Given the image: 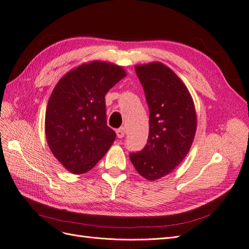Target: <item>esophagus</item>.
Returning <instances> with one entry per match:
<instances>
[{
  "instance_id": "1",
  "label": "esophagus",
  "mask_w": 249,
  "mask_h": 249,
  "mask_svg": "<svg viewBox=\"0 0 249 249\" xmlns=\"http://www.w3.org/2000/svg\"><path fill=\"white\" fill-rule=\"evenodd\" d=\"M124 134H125L124 127H121V128H118V130H116V135H117V137H118L119 139L124 138Z\"/></svg>"
}]
</instances>
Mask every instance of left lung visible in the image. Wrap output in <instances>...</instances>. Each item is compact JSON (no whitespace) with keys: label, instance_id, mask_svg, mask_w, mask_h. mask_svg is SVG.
<instances>
[{"label":"left lung","instance_id":"left-lung-1","mask_svg":"<svg viewBox=\"0 0 249 249\" xmlns=\"http://www.w3.org/2000/svg\"><path fill=\"white\" fill-rule=\"evenodd\" d=\"M149 107L146 146L130 158L149 181L172 173L190 150L196 132V112L187 87L171 68L151 62L136 66Z\"/></svg>","mask_w":249,"mask_h":249}]
</instances>
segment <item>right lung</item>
Segmentation results:
<instances>
[{"label":"right lung","instance_id":"add662e5","mask_svg":"<svg viewBox=\"0 0 249 249\" xmlns=\"http://www.w3.org/2000/svg\"><path fill=\"white\" fill-rule=\"evenodd\" d=\"M124 76L121 66L93 61L67 72L55 86L45 133L52 153L68 172L92 170L113 144L116 134L107 125L105 95Z\"/></svg>","mask_w":249,"mask_h":249}]
</instances>
